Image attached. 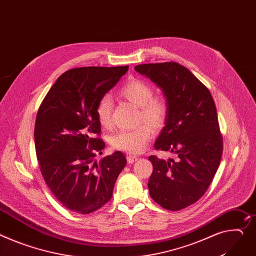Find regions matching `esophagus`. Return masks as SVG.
<instances>
[{"label":"esophagus","instance_id":"obj_1","mask_svg":"<svg viewBox=\"0 0 256 256\" xmlns=\"http://www.w3.org/2000/svg\"><path fill=\"white\" fill-rule=\"evenodd\" d=\"M137 160H138V158H137L136 156H132V154L127 156V161H128V163H129V164H132V163L136 162Z\"/></svg>","mask_w":256,"mask_h":256}]
</instances>
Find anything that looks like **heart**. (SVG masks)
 I'll use <instances>...</instances> for the list:
<instances>
[{"label": "heart", "instance_id": "b5f03b06", "mask_svg": "<svg viewBox=\"0 0 256 256\" xmlns=\"http://www.w3.org/2000/svg\"><path fill=\"white\" fill-rule=\"evenodd\" d=\"M120 95L131 104L140 108V119L150 124H142L133 130H122L114 134L110 140V146L128 154H140L154 136V128L160 130L166 122L168 108L161 98L152 97V88L138 80L127 82L120 90ZM112 100L108 95L104 96L96 106V116L98 123L104 128L112 125ZM153 128H152L151 127Z\"/></svg>", "mask_w": 256, "mask_h": 256}]
</instances>
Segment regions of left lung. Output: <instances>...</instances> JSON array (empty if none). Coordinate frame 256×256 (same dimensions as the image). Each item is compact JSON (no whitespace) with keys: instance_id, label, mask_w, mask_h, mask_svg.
<instances>
[{"instance_id":"left-lung-1","label":"left lung","mask_w":256,"mask_h":256,"mask_svg":"<svg viewBox=\"0 0 256 256\" xmlns=\"http://www.w3.org/2000/svg\"><path fill=\"white\" fill-rule=\"evenodd\" d=\"M135 70L162 89L168 114L154 148L170 150L178 160L150 156V196L167 210L198 201L210 186L222 154V137L213 98L190 70L178 62L146 64Z\"/></svg>"}]
</instances>
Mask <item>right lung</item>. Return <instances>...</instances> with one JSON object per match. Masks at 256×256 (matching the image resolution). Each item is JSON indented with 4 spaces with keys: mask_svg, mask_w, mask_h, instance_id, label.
Returning <instances> with one entry per match:
<instances>
[{
    "mask_svg": "<svg viewBox=\"0 0 256 256\" xmlns=\"http://www.w3.org/2000/svg\"><path fill=\"white\" fill-rule=\"evenodd\" d=\"M128 70L126 66L72 68L57 78L38 110L34 146L44 180L62 206L80 214L102 207L127 164L120 150L100 162L104 140L98 102Z\"/></svg>",
    "mask_w": 256,
    "mask_h": 256,
    "instance_id": "1",
    "label": "right lung"
}]
</instances>
